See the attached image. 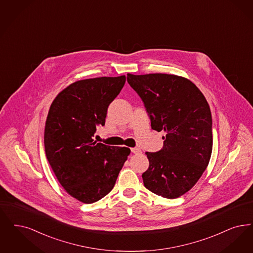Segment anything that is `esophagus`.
I'll use <instances>...</instances> for the list:
<instances>
[{"mask_svg":"<svg viewBox=\"0 0 253 253\" xmlns=\"http://www.w3.org/2000/svg\"><path fill=\"white\" fill-rule=\"evenodd\" d=\"M131 152H132L133 154H138V153L141 152V150H140L139 148H131Z\"/></svg>","mask_w":253,"mask_h":253,"instance_id":"1","label":"esophagus"}]
</instances>
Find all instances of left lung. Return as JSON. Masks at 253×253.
<instances>
[{"mask_svg": "<svg viewBox=\"0 0 253 253\" xmlns=\"http://www.w3.org/2000/svg\"><path fill=\"white\" fill-rule=\"evenodd\" d=\"M144 102L152 130L166 131L164 146L146 152L150 167L142 174L147 189L167 199L189 191L206 169L212 153V115L192 82L180 76L127 74Z\"/></svg>", "mask_w": 253, "mask_h": 253, "instance_id": "left-lung-1", "label": "left lung"}]
</instances>
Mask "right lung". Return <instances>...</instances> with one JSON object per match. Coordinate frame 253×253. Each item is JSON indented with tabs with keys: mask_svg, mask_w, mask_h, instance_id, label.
Returning a JSON list of instances; mask_svg holds the SVG:
<instances>
[{
	"mask_svg": "<svg viewBox=\"0 0 253 253\" xmlns=\"http://www.w3.org/2000/svg\"><path fill=\"white\" fill-rule=\"evenodd\" d=\"M125 81L123 75L75 82L50 107L44 131L46 156L61 185L80 202H98L110 192L131 152L93 140Z\"/></svg>",
	"mask_w": 253,
	"mask_h": 253,
	"instance_id": "1",
	"label": "right lung"
}]
</instances>
